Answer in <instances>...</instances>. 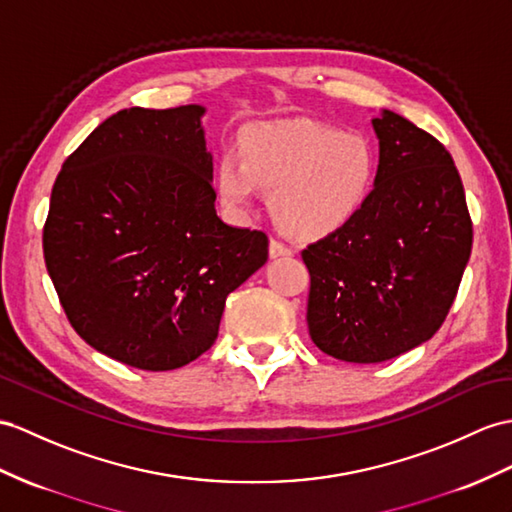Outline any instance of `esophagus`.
Listing matches in <instances>:
<instances>
[{"instance_id": "obj_1", "label": "esophagus", "mask_w": 512, "mask_h": 512, "mask_svg": "<svg viewBox=\"0 0 512 512\" xmlns=\"http://www.w3.org/2000/svg\"><path fill=\"white\" fill-rule=\"evenodd\" d=\"M269 256L271 258H284V256H293V249L291 247H286L284 243H280V241H269Z\"/></svg>"}]
</instances>
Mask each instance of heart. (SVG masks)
I'll list each match as a JSON object with an SVG mask.
<instances>
[{
  "label": "heart",
  "mask_w": 512,
  "mask_h": 512,
  "mask_svg": "<svg viewBox=\"0 0 512 512\" xmlns=\"http://www.w3.org/2000/svg\"><path fill=\"white\" fill-rule=\"evenodd\" d=\"M378 178L367 139L304 119L258 123L241 141V158L226 154L217 191L230 210L252 208L260 189L280 226L313 241L345 228L365 208Z\"/></svg>",
  "instance_id": "obj_1"
}]
</instances>
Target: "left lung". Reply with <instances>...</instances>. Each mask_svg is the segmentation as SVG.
Returning <instances> with one entry per match:
<instances>
[{
  "label": "left lung",
  "instance_id": "left-lung-1",
  "mask_svg": "<svg viewBox=\"0 0 512 512\" xmlns=\"http://www.w3.org/2000/svg\"><path fill=\"white\" fill-rule=\"evenodd\" d=\"M378 178L345 228L308 245V332L332 358L382 363L432 339L471 254L465 189L450 152L380 110Z\"/></svg>",
  "mask_w": 512,
  "mask_h": 512
}]
</instances>
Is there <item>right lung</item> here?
Segmentation results:
<instances>
[{
    "instance_id": "add662e5",
    "label": "right lung",
    "mask_w": 512,
    "mask_h": 512,
    "mask_svg": "<svg viewBox=\"0 0 512 512\" xmlns=\"http://www.w3.org/2000/svg\"><path fill=\"white\" fill-rule=\"evenodd\" d=\"M204 115L119 110L52 189L43 254L60 304L86 343L136 369L210 350L228 295L267 263L265 232L217 217Z\"/></svg>"
}]
</instances>
